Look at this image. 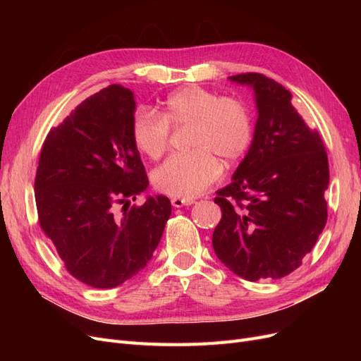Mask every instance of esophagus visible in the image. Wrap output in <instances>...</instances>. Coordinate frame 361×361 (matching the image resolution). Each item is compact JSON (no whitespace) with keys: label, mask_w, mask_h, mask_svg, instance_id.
I'll return each mask as SVG.
<instances>
[{"label":"esophagus","mask_w":361,"mask_h":361,"mask_svg":"<svg viewBox=\"0 0 361 361\" xmlns=\"http://www.w3.org/2000/svg\"><path fill=\"white\" fill-rule=\"evenodd\" d=\"M195 202L192 199H180V197H174L171 199V204L173 207H182V206H190L194 204Z\"/></svg>","instance_id":"obj_1"}]
</instances>
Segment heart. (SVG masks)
Instances as JSON below:
<instances>
[{"mask_svg": "<svg viewBox=\"0 0 361 361\" xmlns=\"http://www.w3.org/2000/svg\"><path fill=\"white\" fill-rule=\"evenodd\" d=\"M190 126L187 155H176L154 171L158 191L173 197L192 199L203 194L227 166L243 158L253 138L248 106L233 97H220L199 85L174 92L162 116L140 110L133 120V140L141 154L158 159L169 146L170 128Z\"/></svg>", "mask_w": 361, "mask_h": 361, "instance_id": "b5f03b06", "label": "heart"}]
</instances>
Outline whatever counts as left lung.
Returning <instances> with one entry per match:
<instances>
[{"instance_id":"8db88e82","label":"left lung","mask_w":361,"mask_h":361,"mask_svg":"<svg viewBox=\"0 0 361 361\" xmlns=\"http://www.w3.org/2000/svg\"><path fill=\"white\" fill-rule=\"evenodd\" d=\"M253 90L257 120L232 182L216 191V257L250 281L285 277L301 265L326 223L325 146L292 106V94L262 73L228 76ZM236 201L238 208H233Z\"/></svg>"}]
</instances>
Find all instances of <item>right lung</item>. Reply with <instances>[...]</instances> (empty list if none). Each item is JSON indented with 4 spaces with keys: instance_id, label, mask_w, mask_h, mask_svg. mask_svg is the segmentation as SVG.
Masks as SVG:
<instances>
[{
    "instance_id": "right-lung-1",
    "label": "right lung",
    "mask_w": 361,
    "mask_h": 361,
    "mask_svg": "<svg viewBox=\"0 0 361 361\" xmlns=\"http://www.w3.org/2000/svg\"><path fill=\"white\" fill-rule=\"evenodd\" d=\"M135 106L129 89L106 87L51 129L40 152L39 223L71 274L99 289L122 285L149 264L171 215L166 195L129 207L149 187L133 140Z\"/></svg>"
}]
</instances>
